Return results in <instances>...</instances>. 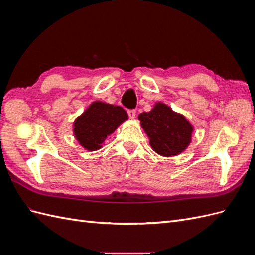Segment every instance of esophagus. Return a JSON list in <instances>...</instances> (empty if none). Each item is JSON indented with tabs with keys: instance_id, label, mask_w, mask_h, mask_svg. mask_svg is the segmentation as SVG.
Returning a JSON list of instances; mask_svg holds the SVG:
<instances>
[{
	"instance_id": "obj_1",
	"label": "esophagus",
	"mask_w": 255,
	"mask_h": 255,
	"mask_svg": "<svg viewBox=\"0 0 255 255\" xmlns=\"http://www.w3.org/2000/svg\"><path fill=\"white\" fill-rule=\"evenodd\" d=\"M128 115L130 119H134L136 117V111L135 110H128Z\"/></svg>"
}]
</instances>
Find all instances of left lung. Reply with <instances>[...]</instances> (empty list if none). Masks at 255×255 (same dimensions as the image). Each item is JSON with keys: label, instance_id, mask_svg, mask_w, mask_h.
I'll return each mask as SVG.
<instances>
[{"label": "left lung", "instance_id": "obj_1", "mask_svg": "<svg viewBox=\"0 0 255 255\" xmlns=\"http://www.w3.org/2000/svg\"><path fill=\"white\" fill-rule=\"evenodd\" d=\"M150 139L152 149L161 156H174L187 148L194 128L183 115L173 112L164 103L138 116Z\"/></svg>", "mask_w": 255, "mask_h": 255}]
</instances>
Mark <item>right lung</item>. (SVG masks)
<instances>
[{
	"label": "right lung",
	"instance_id": "obj_1",
	"mask_svg": "<svg viewBox=\"0 0 255 255\" xmlns=\"http://www.w3.org/2000/svg\"><path fill=\"white\" fill-rule=\"evenodd\" d=\"M127 119L128 114L121 106L96 101L75 119L73 133L83 148L96 151Z\"/></svg>",
	"mask_w": 255,
	"mask_h": 255
}]
</instances>
